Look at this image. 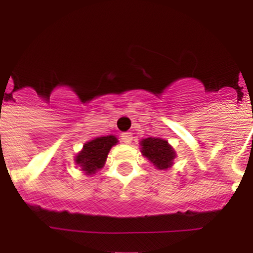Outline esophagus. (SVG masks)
I'll return each mask as SVG.
<instances>
[{"label": "esophagus", "instance_id": "34e87169", "mask_svg": "<svg viewBox=\"0 0 253 253\" xmlns=\"http://www.w3.org/2000/svg\"><path fill=\"white\" fill-rule=\"evenodd\" d=\"M122 140L123 143H125V144H130L131 140H133V135H131V133H123Z\"/></svg>", "mask_w": 253, "mask_h": 253}]
</instances>
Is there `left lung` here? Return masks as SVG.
<instances>
[{
  "instance_id": "8db88e82",
  "label": "left lung",
  "mask_w": 253,
  "mask_h": 253,
  "mask_svg": "<svg viewBox=\"0 0 253 253\" xmlns=\"http://www.w3.org/2000/svg\"><path fill=\"white\" fill-rule=\"evenodd\" d=\"M140 152L156 169H169L173 166L176 152L169 140L162 138H144L139 142Z\"/></svg>"
}]
</instances>
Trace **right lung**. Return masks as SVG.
I'll return each instance as SVG.
<instances>
[{
	"mask_svg": "<svg viewBox=\"0 0 253 253\" xmlns=\"http://www.w3.org/2000/svg\"><path fill=\"white\" fill-rule=\"evenodd\" d=\"M118 142V138L113 134L88 140L84 144V148L76 154V165L86 175H95L96 172L104 167L111 147L115 146Z\"/></svg>",
	"mask_w": 253,
	"mask_h": 253,
	"instance_id": "right-lung-1",
	"label": "right lung"
}]
</instances>
